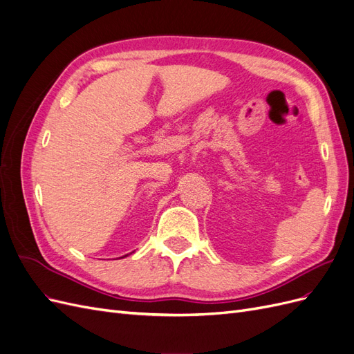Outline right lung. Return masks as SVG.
Instances as JSON below:
<instances>
[{
    "label": "right lung",
    "mask_w": 354,
    "mask_h": 354,
    "mask_svg": "<svg viewBox=\"0 0 354 354\" xmlns=\"http://www.w3.org/2000/svg\"><path fill=\"white\" fill-rule=\"evenodd\" d=\"M127 256H128V254H127Z\"/></svg>",
    "instance_id": "1"
}]
</instances>
